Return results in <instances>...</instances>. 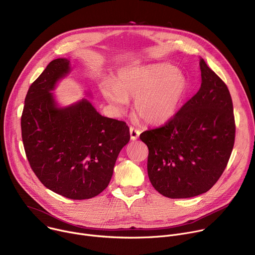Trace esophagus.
I'll return each mask as SVG.
<instances>
[{
  "label": "esophagus",
  "instance_id": "obj_1",
  "mask_svg": "<svg viewBox=\"0 0 255 255\" xmlns=\"http://www.w3.org/2000/svg\"><path fill=\"white\" fill-rule=\"evenodd\" d=\"M140 135V131L134 127H130V136L132 140H136Z\"/></svg>",
  "mask_w": 255,
  "mask_h": 255
}]
</instances>
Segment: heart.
<instances>
[{"label":"heart","instance_id":"1","mask_svg":"<svg viewBox=\"0 0 255 255\" xmlns=\"http://www.w3.org/2000/svg\"><path fill=\"white\" fill-rule=\"evenodd\" d=\"M189 91L186 76L167 63L124 67L114 82H106L102 94L107 102L123 111L134 98V111L145 123L159 125L178 111Z\"/></svg>","mask_w":255,"mask_h":255}]
</instances>
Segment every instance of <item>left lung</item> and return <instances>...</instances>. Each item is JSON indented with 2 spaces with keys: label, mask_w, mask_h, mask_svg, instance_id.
Listing matches in <instances>:
<instances>
[{
  "label": "left lung",
  "mask_w": 255,
  "mask_h": 255,
  "mask_svg": "<svg viewBox=\"0 0 255 255\" xmlns=\"http://www.w3.org/2000/svg\"><path fill=\"white\" fill-rule=\"evenodd\" d=\"M198 93L164 125L144 131L153 188L170 199L208 192L229 161L235 140L233 104L226 84L200 59Z\"/></svg>",
  "instance_id": "1"
}]
</instances>
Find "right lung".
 <instances>
[{"label":"right lung","mask_w":255,"mask_h":255,"mask_svg":"<svg viewBox=\"0 0 255 255\" xmlns=\"http://www.w3.org/2000/svg\"><path fill=\"white\" fill-rule=\"evenodd\" d=\"M69 71V60H52L30 86L21 117L29 164L50 191L91 199L109 185L119 152L130 140L124 121L99 114L86 99L57 108L50 93Z\"/></svg>","instance_id":"add662e5"}]
</instances>
